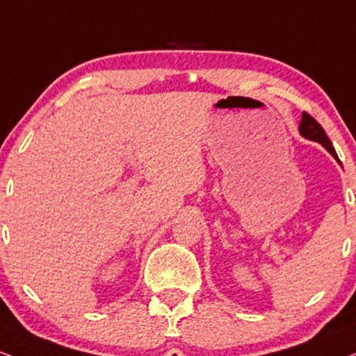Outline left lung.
<instances>
[{"label":"left lung","mask_w":356,"mask_h":356,"mask_svg":"<svg viewBox=\"0 0 356 356\" xmlns=\"http://www.w3.org/2000/svg\"><path fill=\"white\" fill-rule=\"evenodd\" d=\"M298 131H300V134L305 137V139L315 140V143L322 144L323 147L327 149V151L338 161L337 151H335V147L332 145V140L328 139L327 132L323 131V127L320 126V124L316 122L310 114H307V113L302 114V121H300V126H298Z\"/></svg>","instance_id":"left-lung-1"}]
</instances>
